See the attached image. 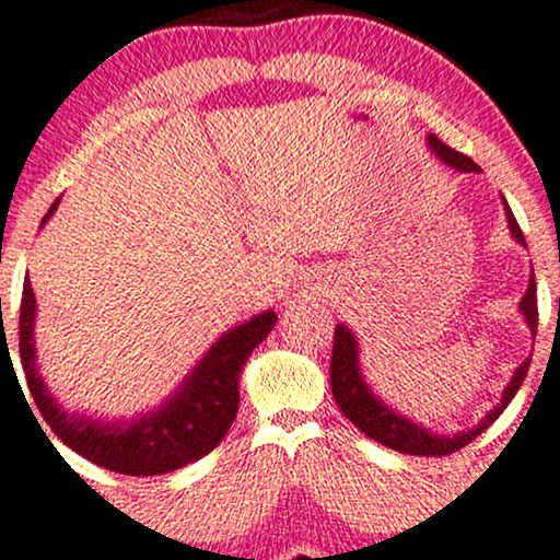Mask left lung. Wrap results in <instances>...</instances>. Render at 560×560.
Here are the masks:
<instances>
[{"instance_id": "obj_1", "label": "left lung", "mask_w": 560, "mask_h": 560, "mask_svg": "<svg viewBox=\"0 0 560 560\" xmlns=\"http://www.w3.org/2000/svg\"><path fill=\"white\" fill-rule=\"evenodd\" d=\"M429 150L434 152L442 163L450 165V168L460 171V173H479V165L474 163L471 158H466L464 152L450 150L445 141H440L434 133L427 137ZM503 210H505V221L508 229H511V236L516 240L522 247H526V240L518 229L516 218H513L511 208H508L505 197H503ZM518 313L529 326L532 337H537V281L535 273L529 276V287H526L522 302H518ZM532 355L513 371L511 382L505 384L503 397L500 402L494 405L487 416H481L479 423H474L471 429H464V432L455 434H436L432 429H427L423 423H419L410 416L400 413L397 408H392L371 389V384L365 382L363 369H361V345H358V337L352 334V329L347 324H337L334 329V350H331V392L334 400H337L339 410L355 423L358 429L371 440H376L378 445L397 450V453H408V455H447L455 453V450L466 447L468 442L477 440V436L485 432L490 423L498 419L500 413L508 408V402L516 397L518 387H522L526 371H529Z\"/></svg>"}]
</instances>
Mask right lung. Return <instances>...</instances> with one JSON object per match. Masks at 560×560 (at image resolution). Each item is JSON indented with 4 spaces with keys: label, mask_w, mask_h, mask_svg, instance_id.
<instances>
[{
    "label": "right lung",
    "mask_w": 560,
    "mask_h": 560,
    "mask_svg": "<svg viewBox=\"0 0 560 560\" xmlns=\"http://www.w3.org/2000/svg\"><path fill=\"white\" fill-rule=\"evenodd\" d=\"M60 197L42 218L55 215ZM276 326V313L262 311L234 326L210 345L195 369L158 408L141 410L131 419H96L62 408V402L38 374L36 363V298L28 276L21 300V363L31 397L49 429L70 450L92 464L128 477H158L176 471L208 455L226 436L240 410V378L247 358ZM42 427V423H38Z\"/></svg>",
    "instance_id": "obj_1"
}]
</instances>
